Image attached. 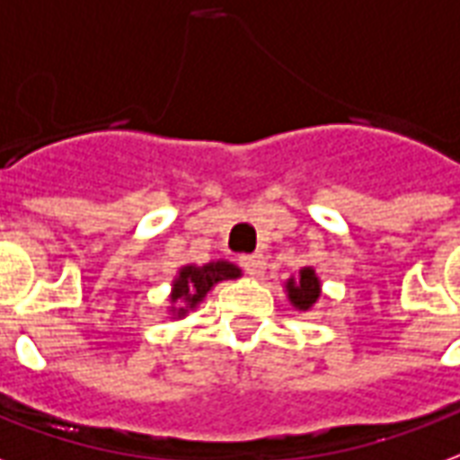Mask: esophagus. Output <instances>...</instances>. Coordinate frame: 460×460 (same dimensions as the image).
Segmentation results:
<instances>
[{
	"label": "esophagus",
	"instance_id": "1",
	"mask_svg": "<svg viewBox=\"0 0 460 460\" xmlns=\"http://www.w3.org/2000/svg\"><path fill=\"white\" fill-rule=\"evenodd\" d=\"M264 254H244L240 257V267H243L250 277H262L264 274Z\"/></svg>",
	"mask_w": 460,
	"mask_h": 460
}]
</instances>
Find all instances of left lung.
<instances>
[{"label":"left lung","mask_w":460,"mask_h":460,"mask_svg":"<svg viewBox=\"0 0 460 460\" xmlns=\"http://www.w3.org/2000/svg\"><path fill=\"white\" fill-rule=\"evenodd\" d=\"M287 294H289L291 304L299 311H308L316 304L318 296H321V281H318L316 271L311 270V267H304L299 271V279L291 277L287 281Z\"/></svg>","instance_id":"left-lung-1"}]
</instances>
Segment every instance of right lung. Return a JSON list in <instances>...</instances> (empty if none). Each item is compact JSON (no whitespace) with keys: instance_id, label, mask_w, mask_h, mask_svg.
I'll return each instance as SVG.
<instances>
[{"instance_id":"add662e5","label":"right lung","mask_w":460,"mask_h":460,"mask_svg":"<svg viewBox=\"0 0 460 460\" xmlns=\"http://www.w3.org/2000/svg\"><path fill=\"white\" fill-rule=\"evenodd\" d=\"M237 277H240V267H234L233 262H226V260L208 262L203 267H196V264L181 267L179 277L171 284V304H179V306H171L173 316L183 318L190 308H196L206 299V294L217 281L237 279Z\"/></svg>"}]
</instances>
